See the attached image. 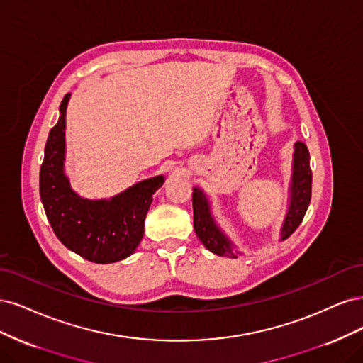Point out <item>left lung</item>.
<instances>
[{"instance_id":"1","label":"left lung","mask_w":363,"mask_h":363,"mask_svg":"<svg viewBox=\"0 0 363 363\" xmlns=\"http://www.w3.org/2000/svg\"><path fill=\"white\" fill-rule=\"evenodd\" d=\"M311 190L312 170L309 150L305 143L297 142L294 145V158H292L289 206L282 229H280V240L282 241L291 237L292 232L300 226L311 203ZM193 218L196 235L209 252L233 259L238 258L240 252L225 235V232L216 225V220L211 214V205H209L205 193L199 190L197 186L193 189Z\"/></svg>"}]
</instances>
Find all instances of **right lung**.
<instances>
[{"mask_svg":"<svg viewBox=\"0 0 363 363\" xmlns=\"http://www.w3.org/2000/svg\"><path fill=\"white\" fill-rule=\"evenodd\" d=\"M71 93L60 104V118L50 131L40 167V199L46 217L69 250L96 264H111L133 255L145 233V218L152 194L164 184L160 174L113 196L90 201L78 196L65 174L66 107Z\"/></svg>","mask_w":363,"mask_h":363,"instance_id":"1","label":"right lung"}]
</instances>
